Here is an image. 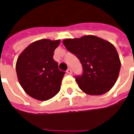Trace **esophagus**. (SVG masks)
Here are the masks:
<instances>
[{"label": "esophagus", "mask_w": 134, "mask_h": 134, "mask_svg": "<svg viewBox=\"0 0 134 134\" xmlns=\"http://www.w3.org/2000/svg\"><path fill=\"white\" fill-rule=\"evenodd\" d=\"M67 74H72V70L70 69V68H68L67 70Z\"/></svg>", "instance_id": "obj_1"}]
</instances>
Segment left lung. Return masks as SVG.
Wrapping results in <instances>:
<instances>
[{
  "mask_svg": "<svg viewBox=\"0 0 134 134\" xmlns=\"http://www.w3.org/2000/svg\"><path fill=\"white\" fill-rule=\"evenodd\" d=\"M64 45L80 60L83 73L76 81L81 91L89 95H102L115 84L120 60L115 47L94 35L65 39Z\"/></svg>",
  "mask_w": 134,
  "mask_h": 134,
  "instance_id": "left-lung-1",
  "label": "left lung"
}]
</instances>
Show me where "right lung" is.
Instances as JSON below:
<instances>
[{
  "mask_svg": "<svg viewBox=\"0 0 134 134\" xmlns=\"http://www.w3.org/2000/svg\"><path fill=\"white\" fill-rule=\"evenodd\" d=\"M60 41L42 39L31 43L16 63L19 83L24 91L38 100H47L60 91L64 72L53 59Z\"/></svg>",
  "mask_w": 134,
  "mask_h": 134,
  "instance_id": "add662e5",
  "label": "right lung"
}]
</instances>
